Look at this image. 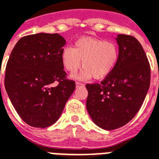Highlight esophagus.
Segmentation results:
<instances>
[{"label":"esophagus","instance_id":"esophagus-1","mask_svg":"<svg viewBox=\"0 0 159 159\" xmlns=\"http://www.w3.org/2000/svg\"><path fill=\"white\" fill-rule=\"evenodd\" d=\"M75 85H76V88H80V87H84V84L79 83V82H77V83L75 84Z\"/></svg>","mask_w":159,"mask_h":159}]
</instances>
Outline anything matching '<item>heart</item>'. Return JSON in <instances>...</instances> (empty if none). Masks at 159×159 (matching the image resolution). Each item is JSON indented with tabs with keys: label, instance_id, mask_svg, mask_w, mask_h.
Masks as SVG:
<instances>
[{
	"label": "heart",
	"instance_id": "obj_1",
	"mask_svg": "<svg viewBox=\"0 0 159 159\" xmlns=\"http://www.w3.org/2000/svg\"><path fill=\"white\" fill-rule=\"evenodd\" d=\"M118 56L117 46L113 43L86 37L78 39L75 48H65L61 61L65 69L70 73L77 71L81 64L83 65V70L77 75H73L74 78L87 80L93 76L96 80H102L112 71Z\"/></svg>",
	"mask_w": 159,
	"mask_h": 159
}]
</instances>
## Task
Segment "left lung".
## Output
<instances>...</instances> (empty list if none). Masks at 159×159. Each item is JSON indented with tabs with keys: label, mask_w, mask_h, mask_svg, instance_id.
<instances>
[{
	"label": "left lung",
	"mask_w": 159,
	"mask_h": 159,
	"mask_svg": "<svg viewBox=\"0 0 159 159\" xmlns=\"http://www.w3.org/2000/svg\"><path fill=\"white\" fill-rule=\"evenodd\" d=\"M118 60L100 84H86V108L100 128L111 130L127 124L141 107L150 84V66L135 38L118 34Z\"/></svg>",
	"instance_id": "8db88e82"
}]
</instances>
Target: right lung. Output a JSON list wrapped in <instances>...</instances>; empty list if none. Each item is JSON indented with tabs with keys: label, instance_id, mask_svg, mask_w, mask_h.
Here are the masks:
<instances>
[{
	"label": "right lung",
	"instance_id": "obj_1",
	"mask_svg": "<svg viewBox=\"0 0 159 159\" xmlns=\"http://www.w3.org/2000/svg\"><path fill=\"white\" fill-rule=\"evenodd\" d=\"M65 44L59 34L40 33L23 37L11 53L6 93L17 113L33 127L54 124L75 89V81L66 79L61 61ZM55 82L57 86L53 85Z\"/></svg>",
	"mask_w": 159,
	"mask_h": 159
}]
</instances>
